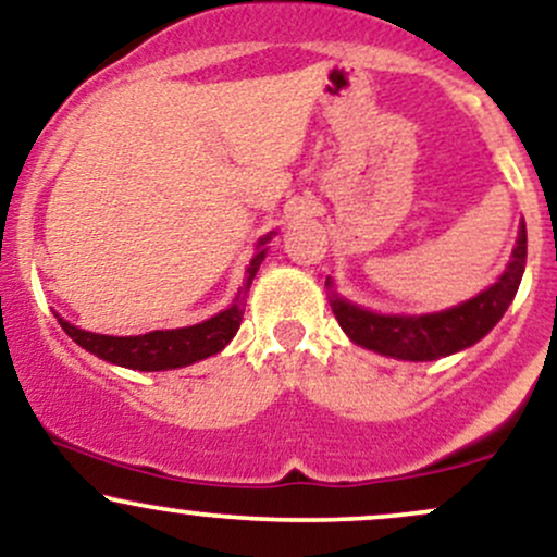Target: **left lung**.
<instances>
[{
	"label": "left lung",
	"instance_id": "left-lung-1",
	"mask_svg": "<svg viewBox=\"0 0 557 557\" xmlns=\"http://www.w3.org/2000/svg\"><path fill=\"white\" fill-rule=\"evenodd\" d=\"M527 267V225L521 222L513 257L495 285L461 306L424 317H385L348 304L337 293L330 296L332 314L345 335L361 348L403 361H434L482 341L500 322L519 290ZM324 285H332L330 277Z\"/></svg>",
	"mask_w": 557,
	"mask_h": 557
}]
</instances>
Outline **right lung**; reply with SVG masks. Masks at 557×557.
I'll return each mask as SVG.
<instances>
[{
  "instance_id": "add662e5",
  "label": "right lung",
  "mask_w": 557,
  "mask_h": 557,
  "mask_svg": "<svg viewBox=\"0 0 557 557\" xmlns=\"http://www.w3.org/2000/svg\"><path fill=\"white\" fill-rule=\"evenodd\" d=\"M272 235H264L259 240L257 253H253L251 264L246 270V280H243L238 296L225 311L207 319V322L194 324V327H181V330H154L146 332V335L136 337H114V335H96V332H86L73 327L62 317H57L60 327L73 337L81 348H86L88 354L99 356V359L117 363L125 369H138V372H164V369H181L188 363H196L209 356L220 354L225 345L233 341L235 332H238L243 322V304H246L248 290H251L253 277H257L261 261L267 257V246Z\"/></svg>"
}]
</instances>
